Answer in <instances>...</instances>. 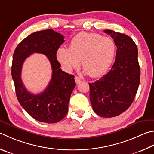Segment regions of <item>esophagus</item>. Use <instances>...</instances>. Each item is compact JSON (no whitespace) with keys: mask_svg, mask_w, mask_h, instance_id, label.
<instances>
[{"mask_svg":"<svg viewBox=\"0 0 154 154\" xmlns=\"http://www.w3.org/2000/svg\"><path fill=\"white\" fill-rule=\"evenodd\" d=\"M75 83H76L77 84H79V83L82 82V79H81L80 78L77 76H75Z\"/></svg>","mask_w":154,"mask_h":154,"instance_id":"1","label":"esophagus"}]
</instances>
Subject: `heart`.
<instances>
[{
	"mask_svg": "<svg viewBox=\"0 0 154 154\" xmlns=\"http://www.w3.org/2000/svg\"><path fill=\"white\" fill-rule=\"evenodd\" d=\"M116 46L112 39L94 33L81 32L72 39L70 47H60L57 57L66 71L77 68L82 60L85 72L91 77L104 75L112 64Z\"/></svg>",
	"mask_w": 154,
	"mask_h": 154,
	"instance_id": "heart-1",
	"label": "heart"
}]
</instances>
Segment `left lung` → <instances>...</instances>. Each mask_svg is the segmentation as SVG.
Instances as JSON below:
<instances>
[{
    "mask_svg": "<svg viewBox=\"0 0 154 154\" xmlns=\"http://www.w3.org/2000/svg\"><path fill=\"white\" fill-rule=\"evenodd\" d=\"M104 32L116 44V59L107 74L89 83V99L97 115L111 118L124 112L133 103L140 82V67L137 47L129 36L109 29Z\"/></svg>",
    "mask_w": 154,
    "mask_h": 154,
    "instance_id": "8db88e82",
    "label": "left lung"
}]
</instances>
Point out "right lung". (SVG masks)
Returning <instances> with one entry per match:
<instances>
[{"label":"right lung","instance_id":"1","mask_svg":"<svg viewBox=\"0 0 154 154\" xmlns=\"http://www.w3.org/2000/svg\"><path fill=\"white\" fill-rule=\"evenodd\" d=\"M64 38L53 29L39 31L22 40L13 54L11 75L19 104L33 119L46 123L59 122L66 115L70 97L75 87L74 75L63 71L57 58V52L65 42ZM33 53L46 55L53 69L49 85L39 94L27 91L20 77L23 62Z\"/></svg>","mask_w":154,"mask_h":154}]
</instances>
